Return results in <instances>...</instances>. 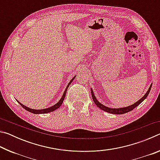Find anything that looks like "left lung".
Instances as JSON below:
<instances>
[{
  "mask_svg": "<svg viewBox=\"0 0 160 160\" xmlns=\"http://www.w3.org/2000/svg\"><path fill=\"white\" fill-rule=\"evenodd\" d=\"M151 88H152V85H150V88H149V90H148L147 92L145 94L144 96H143L141 99L140 100H138L137 102H135V104L131 105V106L129 107H123V108H118V109H112V108H109L106 106H104V105L102 104L101 103H99L98 101H97V99H96L95 96H94V94L93 93V91L91 89V94H92V99H93V101L95 103V104L97 105V107H98L99 109H102L103 111H104V112H108V113H113V114H123V113H126L127 112H129L132 111L133 109H135V107L138 106V105L141 103L142 102L144 101V100L146 99V97H148V95L150 93V91L151 90Z\"/></svg>",
  "mask_w": 160,
  "mask_h": 160,
  "instance_id": "left-lung-1",
  "label": "left lung"
}]
</instances>
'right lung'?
Wrapping results in <instances>:
<instances>
[{
  "label": "right lung",
  "instance_id": "add662e5",
  "mask_svg": "<svg viewBox=\"0 0 160 160\" xmlns=\"http://www.w3.org/2000/svg\"><path fill=\"white\" fill-rule=\"evenodd\" d=\"M75 78V76L73 78H72V79L70 81V82L68 83V85L67 88H66V90H65V92H64L63 96H62L61 99L59 100V102L56 103V104L55 105H53V106H52V107H48V108H47V109H30V108H28V107L25 106V105H23L22 104H21V103H20V102H18V100H17V101L18 102L19 104H20L21 105V106L24 108V109H25L27 110V111H28V112H31V113H37V114H38V113H49V112H53V111L57 109L58 108H59V107H60L61 106L62 103H63V100H64V99H65V97H66V94L67 89H68V86L70 85V84H71V82H72V80H74Z\"/></svg>",
  "mask_w": 160,
  "mask_h": 160
}]
</instances>
